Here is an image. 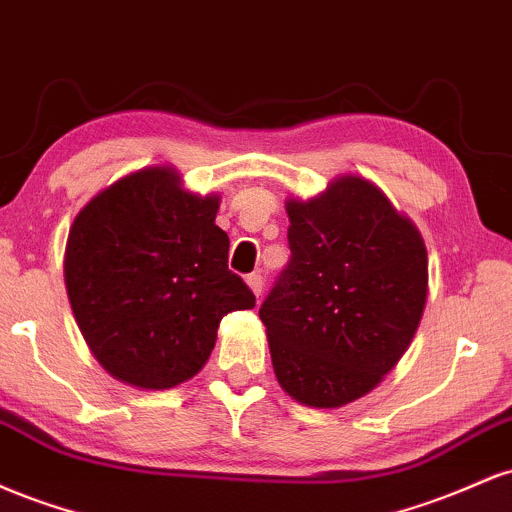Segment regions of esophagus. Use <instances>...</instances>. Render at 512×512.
Listing matches in <instances>:
<instances>
[{"instance_id": "esophagus-1", "label": "esophagus", "mask_w": 512, "mask_h": 512, "mask_svg": "<svg viewBox=\"0 0 512 512\" xmlns=\"http://www.w3.org/2000/svg\"><path fill=\"white\" fill-rule=\"evenodd\" d=\"M245 281H248V286L252 289V293H255L257 298L262 296V286H264V276L260 272H252L245 276Z\"/></svg>"}]
</instances>
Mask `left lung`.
<instances>
[{"mask_svg": "<svg viewBox=\"0 0 512 512\" xmlns=\"http://www.w3.org/2000/svg\"><path fill=\"white\" fill-rule=\"evenodd\" d=\"M286 211L291 257L260 308L274 373L301 404L342 407L390 373L419 327L424 240L351 175Z\"/></svg>", "mask_w": 512, "mask_h": 512, "instance_id": "obj_1", "label": "left lung"}]
</instances>
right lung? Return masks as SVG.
<instances>
[{
	"label": "right lung",
	"mask_w": 512,
	"mask_h": 512,
	"mask_svg": "<svg viewBox=\"0 0 512 512\" xmlns=\"http://www.w3.org/2000/svg\"><path fill=\"white\" fill-rule=\"evenodd\" d=\"M219 197L180 190L146 168L93 197L69 231L64 281L79 330L101 366L144 390L192 378L207 363L223 315L255 308L228 269Z\"/></svg>",
	"instance_id": "1"
}]
</instances>
